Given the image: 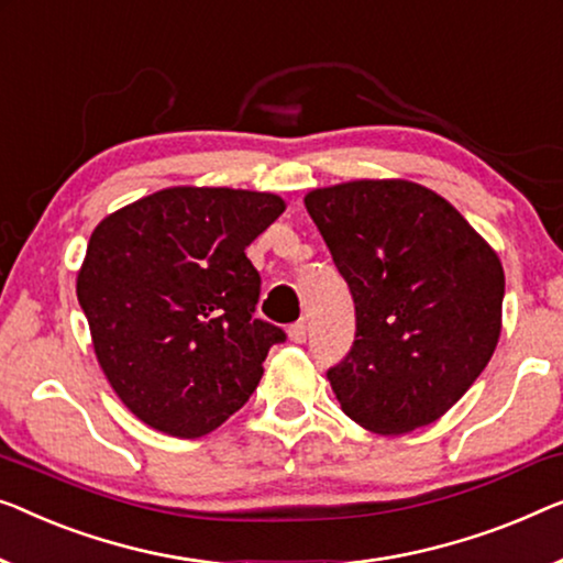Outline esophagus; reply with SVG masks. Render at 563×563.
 Instances as JSON below:
<instances>
[{
    "instance_id": "esophagus-1",
    "label": "esophagus",
    "mask_w": 563,
    "mask_h": 563,
    "mask_svg": "<svg viewBox=\"0 0 563 563\" xmlns=\"http://www.w3.org/2000/svg\"><path fill=\"white\" fill-rule=\"evenodd\" d=\"M289 340L291 342H305L307 340V322L299 320L289 328Z\"/></svg>"
}]
</instances>
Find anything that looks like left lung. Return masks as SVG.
I'll return each mask as SVG.
<instances>
[{
    "mask_svg": "<svg viewBox=\"0 0 563 563\" xmlns=\"http://www.w3.org/2000/svg\"><path fill=\"white\" fill-rule=\"evenodd\" d=\"M305 206L355 301V342L328 371L342 411L376 434L437 421L498 345V254L442 195L409 180L320 187Z\"/></svg>",
    "mask_w": 563,
    "mask_h": 563,
    "instance_id": "8db88e82",
    "label": "left lung"
}]
</instances>
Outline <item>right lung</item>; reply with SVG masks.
I'll return each mask as SVG.
<instances>
[{
  "instance_id": "obj_1",
  "label": "right lung",
  "mask_w": 563,
  "mask_h": 563,
  "mask_svg": "<svg viewBox=\"0 0 563 563\" xmlns=\"http://www.w3.org/2000/svg\"><path fill=\"white\" fill-rule=\"evenodd\" d=\"M284 213L272 192L167 187L88 241L76 291L111 388L169 437L221 427L254 394L282 328L256 320L246 246Z\"/></svg>"
}]
</instances>
